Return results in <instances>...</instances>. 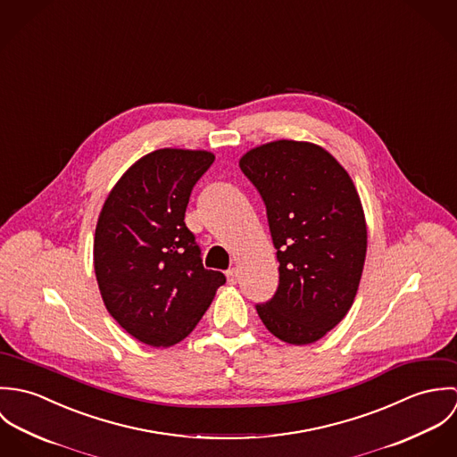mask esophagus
<instances>
[{"instance_id": "1", "label": "esophagus", "mask_w": 457, "mask_h": 457, "mask_svg": "<svg viewBox=\"0 0 457 457\" xmlns=\"http://www.w3.org/2000/svg\"><path fill=\"white\" fill-rule=\"evenodd\" d=\"M227 281H228L230 285L237 283V270H236V269H228V270H227Z\"/></svg>"}]
</instances>
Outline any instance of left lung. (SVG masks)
<instances>
[{
  "label": "left lung",
  "mask_w": 457,
  "mask_h": 457,
  "mask_svg": "<svg viewBox=\"0 0 457 457\" xmlns=\"http://www.w3.org/2000/svg\"><path fill=\"white\" fill-rule=\"evenodd\" d=\"M239 167L263 200L279 263L278 288L257 313L281 341L315 343L359 288L368 246L361 198L336 158L310 142L263 144Z\"/></svg>",
  "instance_id": "left-lung-1"
}]
</instances>
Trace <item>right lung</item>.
<instances>
[{
    "label": "right lung",
    "instance_id": "right-lung-1",
    "mask_svg": "<svg viewBox=\"0 0 457 457\" xmlns=\"http://www.w3.org/2000/svg\"><path fill=\"white\" fill-rule=\"evenodd\" d=\"M214 154L158 149L123 174L95 232V272L105 308L135 339L172 346L185 339L225 283L202 263L185 223L196 181Z\"/></svg>",
    "mask_w": 457,
    "mask_h": 457
}]
</instances>
